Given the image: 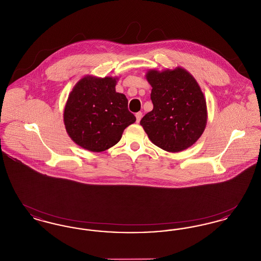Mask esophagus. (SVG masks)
<instances>
[{"label": "esophagus", "instance_id": "obj_1", "mask_svg": "<svg viewBox=\"0 0 261 261\" xmlns=\"http://www.w3.org/2000/svg\"><path fill=\"white\" fill-rule=\"evenodd\" d=\"M135 115H136L137 123H139V122H140V120H141V118H142V115H143V113H142L141 112H137Z\"/></svg>", "mask_w": 261, "mask_h": 261}]
</instances>
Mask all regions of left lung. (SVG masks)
I'll use <instances>...</instances> for the list:
<instances>
[{"mask_svg": "<svg viewBox=\"0 0 261 261\" xmlns=\"http://www.w3.org/2000/svg\"><path fill=\"white\" fill-rule=\"evenodd\" d=\"M153 105L140 121L149 140L159 148L178 152L195 144L206 125V102L195 78L183 68L150 70Z\"/></svg>", "mask_w": 261, "mask_h": 261, "instance_id": "8db88e82", "label": "left lung"}]
</instances>
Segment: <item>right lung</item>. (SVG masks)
<instances>
[{"instance_id":"right-lung-1","label":"right lung","mask_w":261,"mask_h":261,"mask_svg":"<svg viewBox=\"0 0 261 261\" xmlns=\"http://www.w3.org/2000/svg\"><path fill=\"white\" fill-rule=\"evenodd\" d=\"M116 79L84 77L66 101L63 120L75 143L91 151H103L119 142L125 128L136 121L128 99L115 92Z\"/></svg>"}]
</instances>
